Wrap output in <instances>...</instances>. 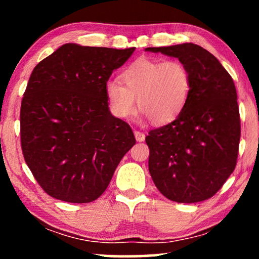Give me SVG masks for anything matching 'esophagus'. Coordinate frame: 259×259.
I'll return each instance as SVG.
<instances>
[{
    "label": "esophagus",
    "instance_id": "obj_1",
    "mask_svg": "<svg viewBox=\"0 0 259 259\" xmlns=\"http://www.w3.org/2000/svg\"><path fill=\"white\" fill-rule=\"evenodd\" d=\"M134 136H136L137 141H144L145 140V134L140 131H134Z\"/></svg>",
    "mask_w": 259,
    "mask_h": 259
}]
</instances>
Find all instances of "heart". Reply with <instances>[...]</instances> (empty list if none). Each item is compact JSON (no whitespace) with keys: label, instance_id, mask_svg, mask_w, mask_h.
Here are the masks:
<instances>
[{"label":"heart","instance_id":"1","mask_svg":"<svg viewBox=\"0 0 259 259\" xmlns=\"http://www.w3.org/2000/svg\"><path fill=\"white\" fill-rule=\"evenodd\" d=\"M122 82L106 84L112 112L121 119L132 116L138 108L153 123L175 120L185 107L192 91L187 67L175 59H140L123 70Z\"/></svg>","mask_w":259,"mask_h":259}]
</instances>
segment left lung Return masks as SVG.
I'll use <instances>...</instances> for the list:
<instances>
[{
	"label": "left lung",
	"instance_id": "8db88e82",
	"mask_svg": "<svg viewBox=\"0 0 259 259\" xmlns=\"http://www.w3.org/2000/svg\"><path fill=\"white\" fill-rule=\"evenodd\" d=\"M178 58L192 91L172 122L148 132V169L162 196L177 203L213 197L235 171L240 116L235 83L221 62L198 45L146 48Z\"/></svg>",
	"mask_w": 259,
	"mask_h": 259
}]
</instances>
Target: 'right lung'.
I'll return each mask as SVG.
<instances>
[{
	"label": "right lung",
	"mask_w": 259,
	"mask_h": 259,
	"mask_svg": "<svg viewBox=\"0 0 259 259\" xmlns=\"http://www.w3.org/2000/svg\"><path fill=\"white\" fill-rule=\"evenodd\" d=\"M136 48L66 44L38 62L20 111L21 148L41 189L55 199H98L136 138L108 108L106 84Z\"/></svg>",
	"instance_id": "right-lung-1"
}]
</instances>
